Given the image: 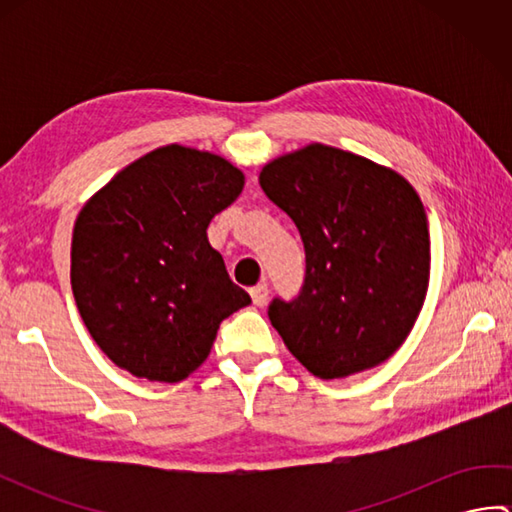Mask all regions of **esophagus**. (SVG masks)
Returning a JSON list of instances; mask_svg holds the SVG:
<instances>
[{"label": "esophagus", "instance_id": "esophagus-1", "mask_svg": "<svg viewBox=\"0 0 512 512\" xmlns=\"http://www.w3.org/2000/svg\"><path fill=\"white\" fill-rule=\"evenodd\" d=\"M250 299H253L255 306H266L268 301V286L266 284H257L255 288H250Z\"/></svg>", "mask_w": 512, "mask_h": 512}]
</instances>
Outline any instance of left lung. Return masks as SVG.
Wrapping results in <instances>:
<instances>
[{
  "label": "left lung",
  "mask_w": 512,
  "mask_h": 512,
  "mask_svg": "<svg viewBox=\"0 0 512 512\" xmlns=\"http://www.w3.org/2000/svg\"><path fill=\"white\" fill-rule=\"evenodd\" d=\"M259 184L306 248L299 295L268 306L292 356L325 380L387 361L429 288V224L416 189L396 171L321 143L268 162Z\"/></svg>",
  "instance_id": "left-lung-1"
}]
</instances>
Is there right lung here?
I'll return each instance as SVG.
<instances>
[{
	"label": "right lung",
	"instance_id": "1",
	"mask_svg": "<svg viewBox=\"0 0 512 512\" xmlns=\"http://www.w3.org/2000/svg\"><path fill=\"white\" fill-rule=\"evenodd\" d=\"M244 189L209 151L167 145L118 171L74 222L70 281L96 345L129 374L180 383L250 303L206 228Z\"/></svg>",
	"mask_w": 512,
	"mask_h": 512
}]
</instances>
